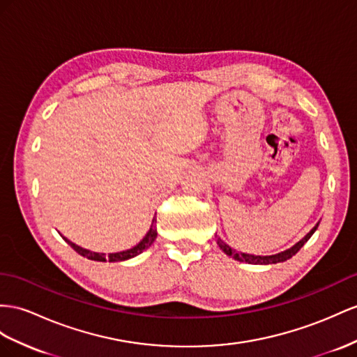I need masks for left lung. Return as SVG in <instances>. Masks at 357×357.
Here are the masks:
<instances>
[{"instance_id":"left-lung-1","label":"left lung","mask_w":357,"mask_h":357,"mask_svg":"<svg viewBox=\"0 0 357 357\" xmlns=\"http://www.w3.org/2000/svg\"><path fill=\"white\" fill-rule=\"evenodd\" d=\"M319 222L310 229L303 238H301L298 243H296L294 245H292L291 249L285 250V252H280V253H276V255H270V257H257V255H249V253H243V252H236L235 249H232L231 245H227L222 238H217V244L218 248H220L227 257H232L234 259L240 261V262H248V264H255V266H267V264H278V262H283L287 261L289 258L294 257V255L303 248L305 243L312 236V234L317 231Z\"/></svg>"}]
</instances>
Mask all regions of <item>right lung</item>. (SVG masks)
<instances>
[{
    "instance_id": "right-lung-1",
    "label": "right lung",
    "mask_w": 357,
    "mask_h": 357,
    "mask_svg": "<svg viewBox=\"0 0 357 357\" xmlns=\"http://www.w3.org/2000/svg\"><path fill=\"white\" fill-rule=\"evenodd\" d=\"M157 218H152V225L149 227V231L146 232V235L143 236V240L134 245L132 249H128V250H123V252H117V253H109V255H105V253H96V252H90L87 249H83L79 248V245L74 244L72 241H69L68 238H65L68 241V244L70 245L72 249H74L77 253H79L81 257H84L87 259H91V261H99V262H119V261H126L130 258H134L137 257V255H140L143 250H146L149 248V245L155 241V238H157Z\"/></svg>"
}]
</instances>
